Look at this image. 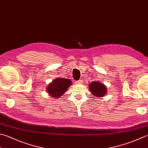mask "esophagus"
Wrapping results in <instances>:
<instances>
[{"label":"esophagus","instance_id":"obj_1","mask_svg":"<svg viewBox=\"0 0 148 148\" xmlns=\"http://www.w3.org/2000/svg\"><path fill=\"white\" fill-rule=\"evenodd\" d=\"M76 83H77V84H82L83 83V80H82V79L78 80V81H77V82H76Z\"/></svg>","mask_w":148,"mask_h":148}]
</instances>
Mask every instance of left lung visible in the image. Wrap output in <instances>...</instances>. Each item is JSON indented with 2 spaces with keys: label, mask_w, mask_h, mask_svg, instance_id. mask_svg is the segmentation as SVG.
I'll return each mask as SVG.
<instances>
[{
  "label": "left lung",
  "mask_w": 148,
  "mask_h": 148,
  "mask_svg": "<svg viewBox=\"0 0 148 148\" xmlns=\"http://www.w3.org/2000/svg\"><path fill=\"white\" fill-rule=\"evenodd\" d=\"M90 90L95 97H103L106 93V88L103 83L93 82L89 85Z\"/></svg>",
  "instance_id": "1"
}]
</instances>
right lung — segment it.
I'll return each mask as SVG.
<instances>
[{"label":"right lung","instance_id":"obj_1","mask_svg":"<svg viewBox=\"0 0 148 148\" xmlns=\"http://www.w3.org/2000/svg\"><path fill=\"white\" fill-rule=\"evenodd\" d=\"M71 83L70 79L66 78H57L48 85L47 92L53 97L60 98L71 85Z\"/></svg>","mask_w":148,"mask_h":148}]
</instances>
